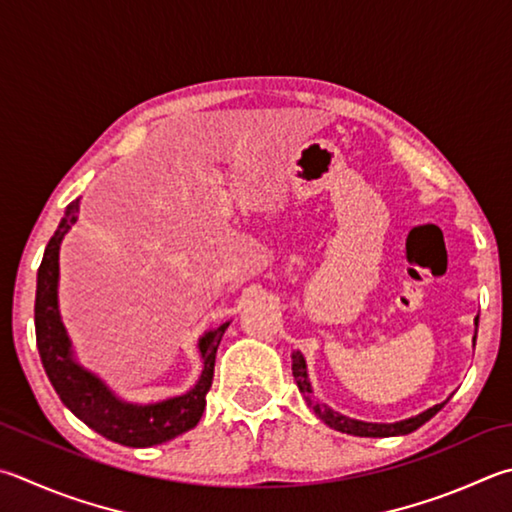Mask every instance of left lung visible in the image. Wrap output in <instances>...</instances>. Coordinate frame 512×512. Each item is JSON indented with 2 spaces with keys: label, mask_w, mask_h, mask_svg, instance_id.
Instances as JSON below:
<instances>
[{
  "label": "left lung",
  "mask_w": 512,
  "mask_h": 512,
  "mask_svg": "<svg viewBox=\"0 0 512 512\" xmlns=\"http://www.w3.org/2000/svg\"><path fill=\"white\" fill-rule=\"evenodd\" d=\"M479 322V318H477ZM293 376H295V383L300 387V392L304 394L306 403L313 407V412L318 414L324 423L333 430L338 432H345V434H353V436H374V439H383V436H401V434H410L414 430H418L423 423L430 421V418L441 410V407L448 403H439L430 407V410H425L421 414H416L412 418H405V421H398V423H367V421H356V418H349V416H342L338 412H333L331 407H327L324 403H318L313 398V389L309 383V374H306V360L300 351L293 353Z\"/></svg>",
  "instance_id": "obj_1"
}]
</instances>
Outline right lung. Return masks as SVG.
<instances>
[{
	"instance_id": "add662e5",
	"label": "right lung",
	"mask_w": 512,
	"mask_h": 512,
	"mask_svg": "<svg viewBox=\"0 0 512 512\" xmlns=\"http://www.w3.org/2000/svg\"><path fill=\"white\" fill-rule=\"evenodd\" d=\"M78 221V201L64 210L55 235L46 244L42 264L37 268L35 291V338L46 376L58 392L60 401L91 430L105 439L127 448H150L192 430L206 410V394L215 376V358L219 342L228 324L203 333L199 351L203 360L201 376L190 392L165 398L159 403H127L118 398L98 376L80 367L73 358L71 340L60 320L58 280H60V244Z\"/></svg>"
}]
</instances>
